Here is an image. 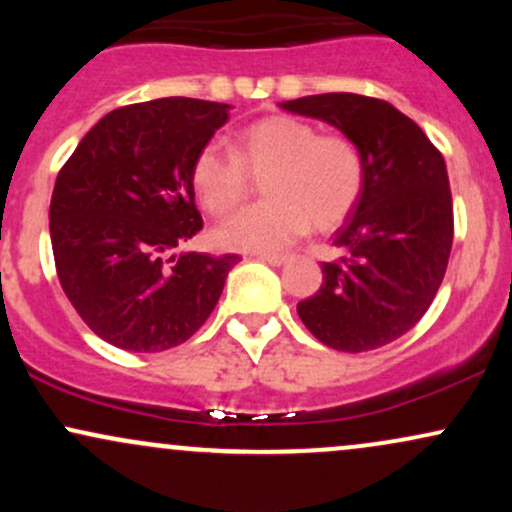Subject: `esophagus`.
Here are the masks:
<instances>
[{"mask_svg":"<svg viewBox=\"0 0 512 512\" xmlns=\"http://www.w3.org/2000/svg\"><path fill=\"white\" fill-rule=\"evenodd\" d=\"M257 260L269 264V267H281V264H286V257L284 255H269V252H257Z\"/></svg>","mask_w":512,"mask_h":512,"instance_id":"34e87169","label":"esophagus"}]
</instances>
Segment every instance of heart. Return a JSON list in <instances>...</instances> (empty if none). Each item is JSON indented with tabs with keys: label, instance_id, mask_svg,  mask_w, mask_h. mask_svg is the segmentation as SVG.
<instances>
[{
	"label": "heart",
	"instance_id": "1",
	"mask_svg": "<svg viewBox=\"0 0 512 512\" xmlns=\"http://www.w3.org/2000/svg\"><path fill=\"white\" fill-rule=\"evenodd\" d=\"M250 175L267 202L238 211L216 231L223 248L279 252L308 231H332L354 211L366 182L361 149L342 134H320L289 115L264 117L238 134L236 154L207 144L192 166L202 207L226 216L248 197Z\"/></svg>",
	"mask_w": 512,
	"mask_h": 512
}]
</instances>
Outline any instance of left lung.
<instances>
[{
    "mask_svg": "<svg viewBox=\"0 0 512 512\" xmlns=\"http://www.w3.org/2000/svg\"><path fill=\"white\" fill-rule=\"evenodd\" d=\"M279 105L337 127L366 161L361 199L332 236L339 257L322 262L320 291L298 303V317L337 351L380 349L424 317L448 269V168L424 129L378 98L322 93Z\"/></svg>",
    "mask_w": 512,
    "mask_h": 512,
    "instance_id": "obj_1",
    "label": "left lung"
}]
</instances>
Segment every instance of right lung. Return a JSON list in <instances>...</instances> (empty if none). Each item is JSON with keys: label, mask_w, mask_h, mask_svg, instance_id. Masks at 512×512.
Wrapping results in <instances>:
<instances>
[{"label": "right lung", "mask_w": 512, "mask_h": 512, "mask_svg": "<svg viewBox=\"0 0 512 512\" xmlns=\"http://www.w3.org/2000/svg\"><path fill=\"white\" fill-rule=\"evenodd\" d=\"M231 105L158 98L88 129L52 190L50 240L81 320L137 354L173 349L219 303L238 255L173 252L202 231L192 166Z\"/></svg>", "instance_id": "1"}]
</instances>
